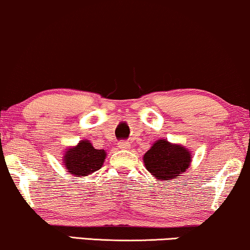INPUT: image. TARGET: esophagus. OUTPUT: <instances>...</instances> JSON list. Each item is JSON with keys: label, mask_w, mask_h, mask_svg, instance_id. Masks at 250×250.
I'll use <instances>...</instances> for the list:
<instances>
[{"label": "esophagus", "mask_w": 250, "mask_h": 250, "mask_svg": "<svg viewBox=\"0 0 250 250\" xmlns=\"http://www.w3.org/2000/svg\"><path fill=\"white\" fill-rule=\"evenodd\" d=\"M118 146L120 148H122V150H125V148L130 147V144H129L128 142H125V141H120L119 143H118Z\"/></svg>", "instance_id": "esophagus-1"}]
</instances>
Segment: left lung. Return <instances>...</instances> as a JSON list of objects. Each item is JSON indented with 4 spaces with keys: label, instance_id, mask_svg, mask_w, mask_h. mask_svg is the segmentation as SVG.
I'll return each instance as SVG.
<instances>
[{
    "label": "left lung",
    "instance_id": "left-lung-1",
    "mask_svg": "<svg viewBox=\"0 0 250 250\" xmlns=\"http://www.w3.org/2000/svg\"><path fill=\"white\" fill-rule=\"evenodd\" d=\"M146 169L159 180H170L186 172L191 162L190 153L181 145L159 140L144 154Z\"/></svg>",
    "mask_w": 250,
    "mask_h": 250
}]
</instances>
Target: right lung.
I'll return each instance as SVG.
<instances>
[{"mask_svg":"<svg viewBox=\"0 0 250 250\" xmlns=\"http://www.w3.org/2000/svg\"><path fill=\"white\" fill-rule=\"evenodd\" d=\"M105 158V151L97 150L90 142L82 141L65 152L64 165L70 174L86 176L102 168Z\"/></svg>","mask_w":250,"mask_h":250,"instance_id":"1","label":"right lung"}]
</instances>
